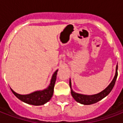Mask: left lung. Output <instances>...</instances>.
I'll use <instances>...</instances> for the list:
<instances>
[{
	"mask_svg": "<svg viewBox=\"0 0 123 123\" xmlns=\"http://www.w3.org/2000/svg\"><path fill=\"white\" fill-rule=\"evenodd\" d=\"M117 69H118V66L117 64L115 74V76H114L113 80L109 84V85L105 90L101 91V92L96 93V94H93V95H84V94H81V93H76L75 92H74L72 88L71 80L70 79L69 84L72 96L77 102L81 103V104H83V105H91V104L97 103L99 101L101 100L103 98H104L108 95L109 93L111 92L112 89L113 88L115 82H116L117 78V74H118Z\"/></svg>",
	"mask_w": 123,
	"mask_h": 123,
	"instance_id": "obj_1",
	"label": "left lung"
}]
</instances>
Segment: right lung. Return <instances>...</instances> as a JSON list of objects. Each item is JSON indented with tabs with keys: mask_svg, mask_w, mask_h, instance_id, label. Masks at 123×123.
<instances>
[{
	"mask_svg": "<svg viewBox=\"0 0 123 123\" xmlns=\"http://www.w3.org/2000/svg\"><path fill=\"white\" fill-rule=\"evenodd\" d=\"M57 72H58V70H56V71L54 72L51 77L49 86L43 90L35 91L31 93L25 94V95H22V94H19L18 93L15 92L12 88H10L11 91L16 98H18L20 100L24 103H28L30 105H44L45 103L48 102L51 99L53 95L54 86L56 82Z\"/></svg>",
	"mask_w": 123,
	"mask_h": 123,
	"instance_id": "add662e5",
	"label": "right lung"
}]
</instances>
